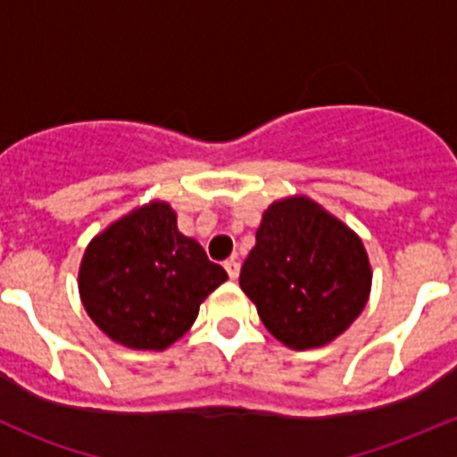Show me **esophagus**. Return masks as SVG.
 <instances>
[{
	"label": "esophagus",
	"instance_id": "obj_1",
	"mask_svg": "<svg viewBox=\"0 0 457 457\" xmlns=\"http://www.w3.org/2000/svg\"><path fill=\"white\" fill-rule=\"evenodd\" d=\"M225 270H228V274H229V278H238V271H241V262L237 261V258H228V261H225Z\"/></svg>",
	"mask_w": 457,
	"mask_h": 457
}]
</instances>
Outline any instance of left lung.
I'll return each mask as SVG.
<instances>
[{
	"label": "left lung",
	"instance_id": "1",
	"mask_svg": "<svg viewBox=\"0 0 457 457\" xmlns=\"http://www.w3.org/2000/svg\"><path fill=\"white\" fill-rule=\"evenodd\" d=\"M262 325L292 349L331 343L365 310L371 267L362 241L305 196L262 214L238 276Z\"/></svg>",
	"mask_w": 457,
	"mask_h": 457
}]
</instances>
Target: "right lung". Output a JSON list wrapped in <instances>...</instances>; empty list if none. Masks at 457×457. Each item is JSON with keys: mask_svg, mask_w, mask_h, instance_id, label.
<instances>
[{"mask_svg": "<svg viewBox=\"0 0 457 457\" xmlns=\"http://www.w3.org/2000/svg\"><path fill=\"white\" fill-rule=\"evenodd\" d=\"M228 280L195 238L179 232L168 203H150L110 225L87 245L79 294L101 331L132 349H165Z\"/></svg>", "mask_w": 457, "mask_h": 457, "instance_id": "right-lung-1", "label": "right lung"}]
</instances>
